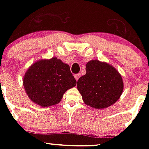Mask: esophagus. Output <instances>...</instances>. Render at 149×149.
<instances>
[{
	"mask_svg": "<svg viewBox=\"0 0 149 149\" xmlns=\"http://www.w3.org/2000/svg\"><path fill=\"white\" fill-rule=\"evenodd\" d=\"M74 77H75V78H76V80H78L80 77V73H77V74L74 75Z\"/></svg>",
	"mask_w": 149,
	"mask_h": 149,
	"instance_id": "1",
	"label": "esophagus"
}]
</instances>
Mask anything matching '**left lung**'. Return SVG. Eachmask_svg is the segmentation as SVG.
Wrapping results in <instances>:
<instances>
[{"instance_id":"8db88e82","label":"left lung","mask_w":149,"mask_h":149,"mask_svg":"<svg viewBox=\"0 0 149 149\" xmlns=\"http://www.w3.org/2000/svg\"><path fill=\"white\" fill-rule=\"evenodd\" d=\"M86 74L81 76L77 88L83 100L94 109H105L113 104L123 90L122 77L115 68L99 60L86 64Z\"/></svg>"}]
</instances>
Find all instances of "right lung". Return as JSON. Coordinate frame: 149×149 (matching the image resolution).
<instances>
[{
    "mask_svg": "<svg viewBox=\"0 0 149 149\" xmlns=\"http://www.w3.org/2000/svg\"><path fill=\"white\" fill-rule=\"evenodd\" d=\"M23 83L30 100L47 107L59 103L64 92L76 86V80L69 65L53 57L31 65L26 72Z\"/></svg>",
    "mask_w": 149,
    "mask_h": 149,
    "instance_id": "right-lung-1",
    "label": "right lung"
}]
</instances>
